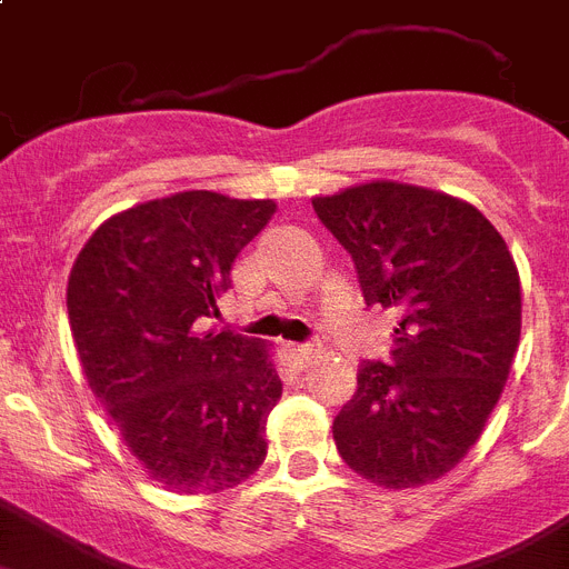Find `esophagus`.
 Returning a JSON list of instances; mask_svg holds the SVG:
<instances>
[{
  "instance_id": "34e87169",
  "label": "esophagus",
  "mask_w": 569,
  "mask_h": 569,
  "mask_svg": "<svg viewBox=\"0 0 569 569\" xmlns=\"http://www.w3.org/2000/svg\"><path fill=\"white\" fill-rule=\"evenodd\" d=\"M289 352H292L295 365L298 367H309L321 358V347H318V343H298V347H292Z\"/></svg>"
}]
</instances>
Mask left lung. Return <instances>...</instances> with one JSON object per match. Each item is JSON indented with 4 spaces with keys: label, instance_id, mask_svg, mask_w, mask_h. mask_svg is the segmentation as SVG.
<instances>
[{
    "label": "left lung",
    "instance_id": "8db88e82",
    "mask_svg": "<svg viewBox=\"0 0 569 569\" xmlns=\"http://www.w3.org/2000/svg\"><path fill=\"white\" fill-rule=\"evenodd\" d=\"M312 208L350 251L367 307L399 315L390 365L358 367L332 422L338 455L381 489L433 483L480 439L512 370V254L475 204L417 184L367 181Z\"/></svg>",
    "mask_w": 569,
    "mask_h": 569
}]
</instances>
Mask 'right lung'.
I'll use <instances>...</instances> for the list:
<instances>
[{"label": "right lung", "instance_id": "1", "mask_svg": "<svg viewBox=\"0 0 569 569\" xmlns=\"http://www.w3.org/2000/svg\"><path fill=\"white\" fill-rule=\"evenodd\" d=\"M271 199L213 190L109 217L69 274L66 307L86 381L141 466L170 491L240 486L266 460L283 385L266 343L208 329Z\"/></svg>", "mask_w": 569, "mask_h": 569}]
</instances>
